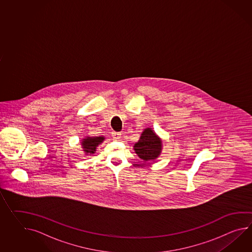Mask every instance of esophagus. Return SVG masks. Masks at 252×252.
Wrapping results in <instances>:
<instances>
[{
	"mask_svg": "<svg viewBox=\"0 0 252 252\" xmlns=\"http://www.w3.org/2000/svg\"><path fill=\"white\" fill-rule=\"evenodd\" d=\"M112 136H113L114 139L119 140L121 138V133H119V132H113L112 133Z\"/></svg>",
	"mask_w": 252,
	"mask_h": 252,
	"instance_id": "obj_1",
	"label": "esophagus"
}]
</instances>
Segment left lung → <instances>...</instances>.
<instances>
[{
  "instance_id": "8db88e82",
  "label": "left lung",
  "mask_w": 252,
  "mask_h": 252,
  "mask_svg": "<svg viewBox=\"0 0 252 252\" xmlns=\"http://www.w3.org/2000/svg\"><path fill=\"white\" fill-rule=\"evenodd\" d=\"M135 154L144 161L156 159L162 150V140L152 128H146L134 146Z\"/></svg>"
}]
</instances>
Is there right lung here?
<instances>
[{"label":"right lung","instance_id":"add662e5","mask_svg":"<svg viewBox=\"0 0 252 252\" xmlns=\"http://www.w3.org/2000/svg\"><path fill=\"white\" fill-rule=\"evenodd\" d=\"M104 140V136H86L81 143L83 151L86 152V155L94 153L98 145Z\"/></svg>","mask_w":252,"mask_h":252}]
</instances>
